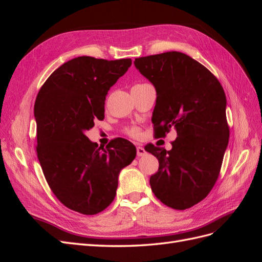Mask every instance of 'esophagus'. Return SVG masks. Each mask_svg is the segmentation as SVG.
Returning <instances> with one entry per match:
<instances>
[{
	"label": "esophagus",
	"mask_w": 262,
	"mask_h": 262,
	"mask_svg": "<svg viewBox=\"0 0 262 262\" xmlns=\"http://www.w3.org/2000/svg\"><path fill=\"white\" fill-rule=\"evenodd\" d=\"M145 149L142 147V146H137V155L138 156H143V155H145Z\"/></svg>",
	"instance_id": "esophagus-1"
}]
</instances>
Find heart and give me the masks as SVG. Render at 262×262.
Wrapping results in <instances>:
<instances>
[{
  "label": "heart",
  "mask_w": 262,
  "mask_h": 262,
  "mask_svg": "<svg viewBox=\"0 0 262 262\" xmlns=\"http://www.w3.org/2000/svg\"><path fill=\"white\" fill-rule=\"evenodd\" d=\"M126 133H128L129 136L132 138H139L141 132H140V129L138 128V126H131V128L126 129Z\"/></svg>",
  "instance_id": "heart-1"
}]
</instances>
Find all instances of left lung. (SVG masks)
<instances>
[{
  "mask_svg": "<svg viewBox=\"0 0 262 262\" xmlns=\"http://www.w3.org/2000/svg\"><path fill=\"white\" fill-rule=\"evenodd\" d=\"M134 66L156 90L155 136L177 132L170 150L145 147L160 163L150 188L167 207L189 209L209 194L221 170L229 138L224 90L207 68L181 52L138 58Z\"/></svg>",
  "mask_w": 262,
  "mask_h": 262,
  "instance_id": "left-lung-1",
  "label": "left lung"
}]
</instances>
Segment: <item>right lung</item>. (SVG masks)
Instances as JSON below:
<instances>
[{
  "label": "right lung",
  "instance_id": "add662e5",
  "mask_svg": "<svg viewBox=\"0 0 262 262\" xmlns=\"http://www.w3.org/2000/svg\"><path fill=\"white\" fill-rule=\"evenodd\" d=\"M131 64V59L78 57L55 70L37 95L36 148L45 178L60 202L85 215L114 201L119 172L137 155L125 139L100 148L85 136L105 118L108 91Z\"/></svg>",
  "mask_w": 262,
  "mask_h": 262
}]
</instances>
